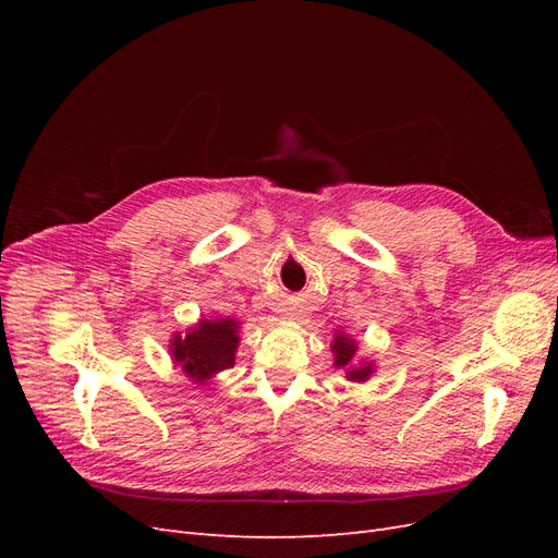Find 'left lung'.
Here are the masks:
<instances>
[{
  "label": "left lung",
  "mask_w": 558,
  "mask_h": 558,
  "mask_svg": "<svg viewBox=\"0 0 558 558\" xmlns=\"http://www.w3.org/2000/svg\"><path fill=\"white\" fill-rule=\"evenodd\" d=\"M330 351H332V365L337 369H344V377L349 381H356V384H365L369 377H373L377 369H375V361H367V359H359L356 351H359V342L353 340L351 335L337 330L332 335V342H330Z\"/></svg>",
  "instance_id": "1"
}]
</instances>
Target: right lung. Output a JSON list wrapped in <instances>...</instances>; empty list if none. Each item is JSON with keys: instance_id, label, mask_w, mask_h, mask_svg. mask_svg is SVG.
Here are the masks:
<instances>
[{"instance_id": "right-lung-1", "label": "right lung", "mask_w": 558, "mask_h": 558, "mask_svg": "<svg viewBox=\"0 0 558 558\" xmlns=\"http://www.w3.org/2000/svg\"><path fill=\"white\" fill-rule=\"evenodd\" d=\"M242 324L232 316L199 318L185 332H174L170 340V356L174 367L193 384L205 386L223 369L234 365V353L240 347Z\"/></svg>"}]
</instances>
